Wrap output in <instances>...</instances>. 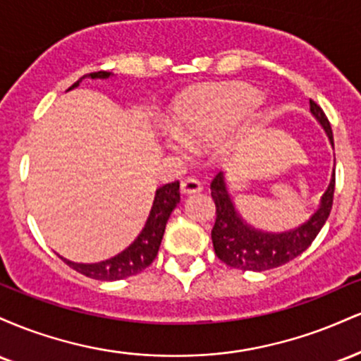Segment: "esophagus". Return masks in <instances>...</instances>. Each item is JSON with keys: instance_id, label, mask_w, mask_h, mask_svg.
<instances>
[{"instance_id": "obj_1", "label": "esophagus", "mask_w": 361, "mask_h": 361, "mask_svg": "<svg viewBox=\"0 0 361 361\" xmlns=\"http://www.w3.org/2000/svg\"><path fill=\"white\" fill-rule=\"evenodd\" d=\"M200 190H202V183L198 180H195V178H186V180L181 181V192L185 195L198 193Z\"/></svg>"}]
</instances>
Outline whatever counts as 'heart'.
I'll use <instances>...</instances> for the list:
<instances>
[{
  "label": "heart",
  "mask_w": 361,
  "mask_h": 361,
  "mask_svg": "<svg viewBox=\"0 0 361 361\" xmlns=\"http://www.w3.org/2000/svg\"><path fill=\"white\" fill-rule=\"evenodd\" d=\"M259 94L252 90L217 88L202 94L178 111L168 146L178 156H190L193 147L222 140L239 120L258 109Z\"/></svg>",
  "instance_id": "b5f03b06"
}]
</instances>
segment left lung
I'll return each mask as SVG.
<instances>
[{"label": "left lung", "instance_id": "1", "mask_svg": "<svg viewBox=\"0 0 361 361\" xmlns=\"http://www.w3.org/2000/svg\"><path fill=\"white\" fill-rule=\"evenodd\" d=\"M310 114L324 128L331 146H334L331 123L316 102L310 100ZM334 169L331 183L324 195L321 197L319 209L312 217L302 226L285 233H267L252 227L239 215L235 209L229 190H227L226 176L219 173L210 183V192L215 204V224L212 229V243L217 258L224 261L227 267L238 268L243 271H264L281 267L293 258L302 255L312 244L319 231L322 229L334 195Z\"/></svg>", "mask_w": 361, "mask_h": 361}]
</instances>
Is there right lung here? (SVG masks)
<instances>
[{"label": "right lung", "mask_w": 361, "mask_h": 361, "mask_svg": "<svg viewBox=\"0 0 361 361\" xmlns=\"http://www.w3.org/2000/svg\"><path fill=\"white\" fill-rule=\"evenodd\" d=\"M111 73L98 71L90 73L80 78L69 90L80 86V82L85 78L91 80H106L110 78ZM68 90V91H69ZM180 204V181H173V183L163 185L156 190L154 202H152L151 212L146 221V226L140 231V234L135 238V241L130 246L126 247L122 252H118L114 258L100 261V263H74L66 258L64 263L69 264L73 270H76L81 275L90 276V279L102 280V281H114L122 280L127 276L137 275L142 270H146L149 264L154 261L159 251L161 239H163L164 229H166V222L171 215L175 207Z\"/></svg>", "instance_id": "1"}]
</instances>
